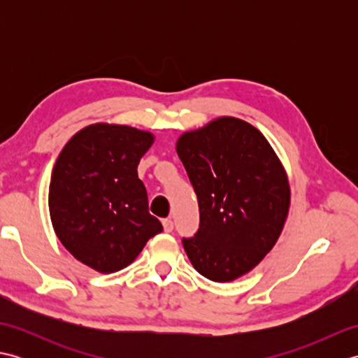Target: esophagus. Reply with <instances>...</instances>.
Returning a JSON list of instances; mask_svg holds the SVG:
<instances>
[{
	"instance_id": "34e87169",
	"label": "esophagus",
	"mask_w": 358,
	"mask_h": 358,
	"mask_svg": "<svg viewBox=\"0 0 358 358\" xmlns=\"http://www.w3.org/2000/svg\"><path fill=\"white\" fill-rule=\"evenodd\" d=\"M163 229H164V232H172L173 231V222L171 218L163 220Z\"/></svg>"
}]
</instances>
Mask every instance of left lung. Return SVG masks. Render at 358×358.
I'll use <instances>...</instances> for the list:
<instances>
[{"instance_id": "8db88e82", "label": "left lung", "mask_w": 358, "mask_h": 358, "mask_svg": "<svg viewBox=\"0 0 358 358\" xmlns=\"http://www.w3.org/2000/svg\"><path fill=\"white\" fill-rule=\"evenodd\" d=\"M177 154L200 209L195 237L183 238L189 260L218 283L245 275L283 231L291 203L283 164L258 129L234 117L185 132Z\"/></svg>"}]
</instances>
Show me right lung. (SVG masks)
<instances>
[{
    "instance_id": "right-lung-1",
    "label": "right lung",
    "mask_w": 358,
    "mask_h": 358,
    "mask_svg": "<svg viewBox=\"0 0 358 358\" xmlns=\"http://www.w3.org/2000/svg\"><path fill=\"white\" fill-rule=\"evenodd\" d=\"M154 135L131 126L95 123L59 152L49 186L53 231L63 246L101 273L131 264L163 231L149 214L136 167Z\"/></svg>"
}]
</instances>
